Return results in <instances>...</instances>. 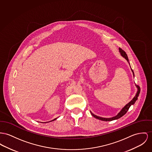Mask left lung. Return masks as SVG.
<instances>
[{"label":"left lung","mask_w":152,"mask_h":152,"mask_svg":"<svg viewBox=\"0 0 152 152\" xmlns=\"http://www.w3.org/2000/svg\"><path fill=\"white\" fill-rule=\"evenodd\" d=\"M119 52H120L121 56H122L123 57H124V58L127 61H128L129 63V64H130V63H129V59H128V57H127V55L126 53L124 51H123L122 49H121V48H119ZM131 69H132V68H131ZM132 73H133V75H134V71H133V70H132ZM136 86L138 88V91H137L136 94H135V96L132 99V101H130L127 104H126V105L122 108V110H121V111H120V112H119V113H118L116 116H114V117H112V118H101V117H100V116H96V115H94L93 113H91V115H92L93 117H94L95 118L101 120V121H114V120H116V119H118L121 118V117H122L123 115H124L127 113V112L128 111V110H129V108L130 107V106H131L132 105H133V104L135 102V101H137V100L138 99V97L139 94H140V89H139V88L138 87V85H136Z\"/></svg>","instance_id":"8db88e82"}]
</instances>
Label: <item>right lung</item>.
Wrapping results in <instances>:
<instances>
[{
  "instance_id": "1",
  "label": "right lung",
  "mask_w": 152,
  "mask_h": 152,
  "mask_svg": "<svg viewBox=\"0 0 152 152\" xmlns=\"http://www.w3.org/2000/svg\"><path fill=\"white\" fill-rule=\"evenodd\" d=\"M56 119H53V120H52V121H55V120H56Z\"/></svg>"
}]
</instances>
